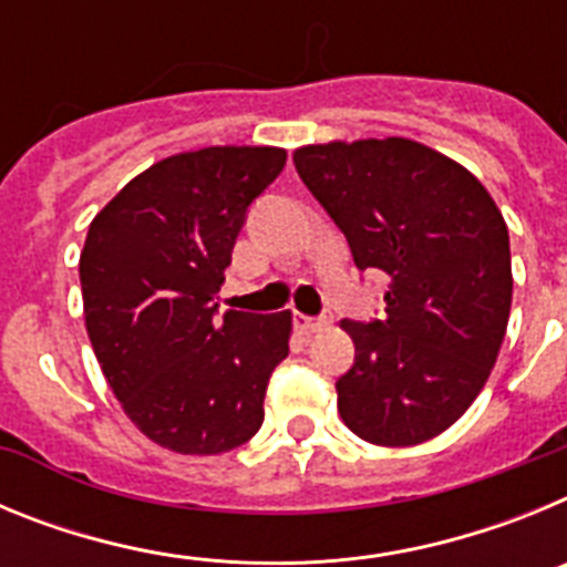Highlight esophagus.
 <instances>
[{"instance_id": "34e87169", "label": "esophagus", "mask_w": 567, "mask_h": 567, "mask_svg": "<svg viewBox=\"0 0 567 567\" xmlns=\"http://www.w3.org/2000/svg\"><path fill=\"white\" fill-rule=\"evenodd\" d=\"M295 323H298V329H303V332H318V329H323L327 323H332V318H329V315H320V318L298 315V318H295Z\"/></svg>"}]
</instances>
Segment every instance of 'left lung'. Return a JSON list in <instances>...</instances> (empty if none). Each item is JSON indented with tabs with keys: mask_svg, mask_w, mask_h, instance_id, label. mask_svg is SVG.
<instances>
[{
	"mask_svg": "<svg viewBox=\"0 0 567 567\" xmlns=\"http://www.w3.org/2000/svg\"><path fill=\"white\" fill-rule=\"evenodd\" d=\"M295 169L349 240L385 272L380 318L343 320L352 369L338 412L374 445H417L457 423L497 363L511 312V244L488 189L409 138L295 150Z\"/></svg>",
	"mask_w": 567,
	"mask_h": 567,
	"instance_id": "left-lung-1",
	"label": "left lung"
}]
</instances>
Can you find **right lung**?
I'll list each match as a JSON object with an SVG mask.
<instances>
[{"label": "right lung", "mask_w": 567, "mask_h": 567, "mask_svg": "<svg viewBox=\"0 0 567 567\" xmlns=\"http://www.w3.org/2000/svg\"><path fill=\"white\" fill-rule=\"evenodd\" d=\"M278 147H204L153 164L93 218L79 258L84 327L110 389L153 443L221 454L255 437L292 315L213 303Z\"/></svg>", "instance_id": "obj_1"}]
</instances>
